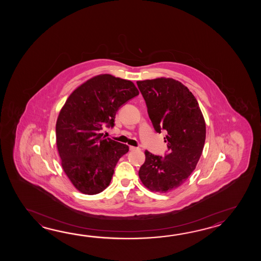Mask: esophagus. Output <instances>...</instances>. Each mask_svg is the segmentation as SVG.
I'll return each instance as SVG.
<instances>
[{"mask_svg":"<svg viewBox=\"0 0 261 261\" xmlns=\"http://www.w3.org/2000/svg\"><path fill=\"white\" fill-rule=\"evenodd\" d=\"M129 150H130V151H138V150H140V147H135V146H129Z\"/></svg>","mask_w":261,"mask_h":261,"instance_id":"esophagus-1","label":"esophagus"}]
</instances>
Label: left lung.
<instances>
[{
    "instance_id": "left-lung-1",
    "label": "left lung",
    "mask_w": 261,
    "mask_h": 261,
    "mask_svg": "<svg viewBox=\"0 0 261 261\" xmlns=\"http://www.w3.org/2000/svg\"><path fill=\"white\" fill-rule=\"evenodd\" d=\"M150 120L156 133H167L164 155L145 150V161L139 170L144 186L165 193L183 185L196 168L204 146V118L194 95L172 78L137 82Z\"/></svg>"
}]
</instances>
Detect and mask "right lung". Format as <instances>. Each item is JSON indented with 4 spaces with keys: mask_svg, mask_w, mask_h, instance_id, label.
Here are the masks:
<instances>
[{
    "mask_svg": "<svg viewBox=\"0 0 261 261\" xmlns=\"http://www.w3.org/2000/svg\"><path fill=\"white\" fill-rule=\"evenodd\" d=\"M138 95L132 81L102 74L67 99L56 124L57 146L64 172L80 192L98 194L109 186L128 146L106 139L100 129L113 128L117 112Z\"/></svg>",
    "mask_w": 261,
    "mask_h": 261,
    "instance_id": "1",
    "label": "right lung"
}]
</instances>
